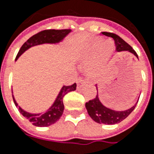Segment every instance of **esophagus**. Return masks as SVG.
I'll use <instances>...</instances> for the list:
<instances>
[{"instance_id":"obj_1","label":"esophagus","mask_w":154,"mask_h":154,"mask_svg":"<svg viewBox=\"0 0 154 154\" xmlns=\"http://www.w3.org/2000/svg\"><path fill=\"white\" fill-rule=\"evenodd\" d=\"M85 83V79H84V77H78L77 79V86H81L82 84H84Z\"/></svg>"}]
</instances>
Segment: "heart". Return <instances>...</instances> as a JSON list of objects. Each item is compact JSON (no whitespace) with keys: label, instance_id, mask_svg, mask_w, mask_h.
Segmentation results:
<instances>
[{"label":"heart","instance_id":"b5f03b06","mask_svg":"<svg viewBox=\"0 0 154 154\" xmlns=\"http://www.w3.org/2000/svg\"><path fill=\"white\" fill-rule=\"evenodd\" d=\"M113 51V45L110 42H104L102 45V55L103 57H108Z\"/></svg>","mask_w":154,"mask_h":154}]
</instances>
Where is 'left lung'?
Segmentation results:
<instances>
[{
    "label": "left lung",
    "mask_w": 154,
    "mask_h": 154,
    "mask_svg": "<svg viewBox=\"0 0 154 154\" xmlns=\"http://www.w3.org/2000/svg\"><path fill=\"white\" fill-rule=\"evenodd\" d=\"M103 35L107 37L112 38L116 44V48L117 51H128L132 53H134L138 57L136 51L132 48V46L129 45L126 41L121 37H119L116 33L113 32H102ZM138 103V101L136 104ZM133 106L131 109L125 111H115L109 109L106 107H104L101 102L99 101L98 96L95 97L94 99L90 100L88 103H85V107L87 109L88 114L97 123H104L112 125V124H116L121 122L126 119L132 113V111L134 109L135 106Z\"/></svg>",
    "instance_id": "obj_1"
}]
</instances>
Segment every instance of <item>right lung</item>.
Segmentation results:
<instances>
[{"mask_svg": "<svg viewBox=\"0 0 154 154\" xmlns=\"http://www.w3.org/2000/svg\"><path fill=\"white\" fill-rule=\"evenodd\" d=\"M70 32V29H61V30L48 29V30H43L38 32L36 34H34L33 36H32L30 38H28L22 45V46L20 47V49L17 54L16 59L23 53L25 51H26L32 46L43 43H57L58 41H60L61 39H63V38L65 37ZM76 89H77V84L76 83L72 85H70V86H64L62 88V90H60V92H59V94H58L57 99H56L53 105L42 115L30 114V113L24 111L20 108H19V110L20 112V114H22L23 116L26 117L34 126H37V127L51 126L55 122H57L63 115L64 109L63 99H64V96L67 93H69L70 91H73ZM13 99H14L15 106L19 107L14 97H13Z\"/></svg>", "mask_w": 154, "mask_h": 154, "instance_id": "right-lung-1", "label": "right lung"}]
</instances>
